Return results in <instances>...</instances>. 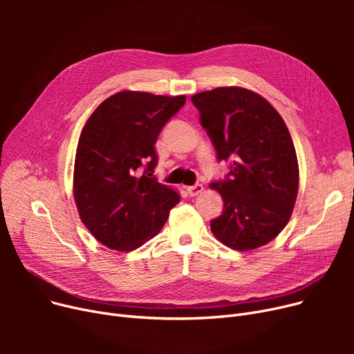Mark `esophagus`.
<instances>
[{
	"label": "esophagus",
	"instance_id": "esophagus-1",
	"mask_svg": "<svg viewBox=\"0 0 354 354\" xmlns=\"http://www.w3.org/2000/svg\"><path fill=\"white\" fill-rule=\"evenodd\" d=\"M187 191H188V194L191 196H196V195H199L203 191V187H202L201 183H195V185H192V187H188Z\"/></svg>",
	"mask_w": 354,
	"mask_h": 354
}]
</instances>
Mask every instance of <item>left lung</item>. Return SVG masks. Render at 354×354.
<instances>
[{"mask_svg": "<svg viewBox=\"0 0 354 354\" xmlns=\"http://www.w3.org/2000/svg\"><path fill=\"white\" fill-rule=\"evenodd\" d=\"M191 100L218 160L231 159L225 179L211 183L224 201L212 234L238 251L268 244L287 225L299 192V162L283 118L243 87H218Z\"/></svg>", "mask_w": 354, "mask_h": 354, "instance_id": "obj_1", "label": "left lung"}]
</instances>
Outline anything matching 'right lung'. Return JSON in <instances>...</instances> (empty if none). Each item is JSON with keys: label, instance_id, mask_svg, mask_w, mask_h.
Here are the masks:
<instances>
[{"label": "right lung", "instance_id": "obj_1", "mask_svg": "<svg viewBox=\"0 0 354 354\" xmlns=\"http://www.w3.org/2000/svg\"><path fill=\"white\" fill-rule=\"evenodd\" d=\"M185 100L119 91L86 122L74 160V201L83 224L110 250L132 251L145 244L179 202L176 191L151 176L160 130Z\"/></svg>", "mask_w": 354, "mask_h": 354}]
</instances>
